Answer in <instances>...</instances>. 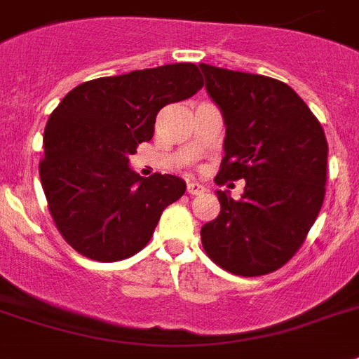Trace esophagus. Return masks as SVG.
<instances>
[{
  "label": "esophagus",
  "instance_id": "obj_1",
  "mask_svg": "<svg viewBox=\"0 0 359 359\" xmlns=\"http://www.w3.org/2000/svg\"><path fill=\"white\" fill-rule=\"evenodd\" d=\"M186 191H188L190 196H198V194H203L205 186L196 182V180H191V182H188V186H186Z\"/></svg>",
  "mask_w": 359,
  "mask_h": 359
}]
</instances>
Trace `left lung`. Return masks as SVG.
Listing matches in <instances>:
<instances>
[{
    "instance_id": "8db88e82",
    "label": "left lung",
    "mask_w": 359,
    "mask_h": 359,
    "mask_svg": "<svg viewBox=\"0 0 359 359\" xmlns=\"http://www.w3.org/2000/svg\"><path fill=\"white\" fill-rule=\"evenodd\" d=\"M226 122L215 182L245 179L241 199L216 190L220 215L201 228L207 256L241 277L280 269L307 239L325 196L327 141L288 84L199 64Z\"/></svg>"
}]
</instances>
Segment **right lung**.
<instances>
[{
    "mask_svg": "<svg viewBox=\"0 0 359 359\" xmlns=\"http://www.w3.org/2000/svg\"><path fill=\"white\" fill-rule=\"evenodd\" d=\"M201 86L198 65H160L82 82L52 111L39 177L52 220L76 252L107 264L149 245L186 182L160 173L143 179L128 156L152 139L160 109Z\"/></svg>",
    "mask_w": 359,
    "mask_h": 359,
    "instance_id": "right-lung-1",
    "label": "right lung"
}]
</instances>
